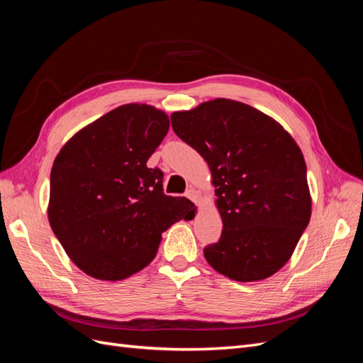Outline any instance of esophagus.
Wrapping results in <instances>:
<instances>
[{
  "label": "esophagus",
  "mask_w": 363,
  "mask_h": 363,
  "mask_svg": "<svg viewBox=\"0 0 363 363\" xmlns=\"http://www.w3.org/2000/svg\"><path fill=\"white\" fill-rule=\"evenodd\" d=\"M186 196H188L191 201L196 203V201H199V199H200V194H199V191H196V189L189 188L188 191H186Z\"/></svg>",
  "instance_id": "esophagus-1"
}]
</instances>
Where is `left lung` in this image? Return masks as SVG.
<instances>
[{
    "label": "left lung",
    "mask_w": 363,
    "mask_h": 363,
    "mask_svg": "<svg viewBox=\"0 0 363 363\" xmlns=\"http://www.w3.org/2000/svg\"><path fill=\"white\" fill-rule=\"evenodd\" d=\"M171 124L212 172L223 233L204 247L208 265L236 281L276 274L311 221L300 147L277 121L225 98L174 112Z\"/></svg>",
    "instance_id": "8db88e82"
}]
</instances>
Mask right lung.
<instances>
[{
    "label": "right lung",
    "instance_id": "1",
    "mask_svg": "<svg viewBox=\"0 0 363 363\" xmlns=\"http://www.w3.org/2000/svg\"><path fill=\"white\" fill-rule=\"evenodd\" d=\"M169 128L148 104H124L75 133L54 160L48 221L71 260L98 280H124L155 259L162 233L195 206L163 194L148 159Z\"/></svg>",
    "mask_w": 363,
    "mask_h": 363
}]
</instances>
